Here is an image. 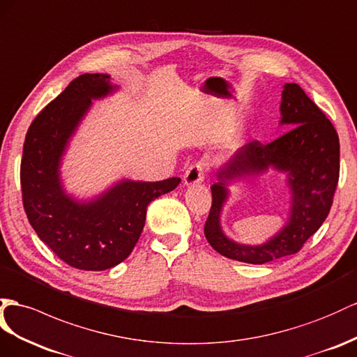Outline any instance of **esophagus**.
I'll use <instances>...</instances> for the list:
<instances>
[{"instance_id": "1", "label": "esophagus", "mask_w": 357, "mask_h": 357, "mask_svg": "<svg viewBox=\"0 0 357 357\" xmlns=\"http://www.w3.org/2000/svg\"><path fill=\"white\" fill-rule=\"evenodd\" d=\"M205 164L204 162H196L193 166L188 167L184 173V184L185 185H197L202 184L205 179Z\"/></svg>"}]
</instances>
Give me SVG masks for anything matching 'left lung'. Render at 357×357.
Wrapping results in <instances>:
<instances>
[{
	"instance_id": "obj_1",
	"label": "left lung",
	"mask_w": 357,
	"mask_h": 357,
	"mask_svg": "<svg viewBox=\"0 0 357 357\" xmlns=\"http://www.w3.org/2000/svg\"><path fill=\"white\" fill-rule=\"evenodd\" d=\"M279 112V125L289 128L285 134L268 144L252 142L243 146L215 172L213 205L204 231L213 249L226 258L266 264L294 255L331 211L340 178V139L333 125L296 83L283 84ZM270 169L286 175L290 190L286 223L261 245H243L229 239L221 226L229 184Z\"/></svg>"
}]
</instances>
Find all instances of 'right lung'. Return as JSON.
Wrapping results in <instances>:
<instances>
[{
    "instance_id": "right-lung-1",
    "label": "right lung",
    "mask_w": 357,
    "mask_h": 357,
    "mask_svg": "<svg viewBox=\"0 0 357 357\" xmlns=\"http://www.w3.org/2000/svg\"><path fill=\"white\" fill-rule=\"evenodd\" d=\"M117 90L108 74L79 75L36 116L25 135L21 187L26 217L39 238L79 270L102 271L130 257L148 205L181 182L179 178L155 182L122 178L90 197L66 190L61 166L72 139L93 100Z\"/></svg>"
}]
</instances>
